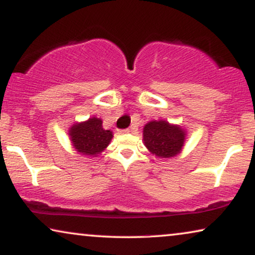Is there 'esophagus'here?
Masks as SVG:
<instances>
[{"label": "esophagus", "mask_w": 255, "mask_h": 255, "mask_svg": "<svg viewBox=\"0 0 255 255\" xmlns=\"http://www.w3.org/2000/svg\"><path fill=\"white\" fill-rule=\"evenodd\" d=\"M135 128L130 127V128H127V129H122V130H119V133L120 134H124V133H130V131H133Z\"/></svg>", "instance_id": "esophagus-1"}]
</instances>
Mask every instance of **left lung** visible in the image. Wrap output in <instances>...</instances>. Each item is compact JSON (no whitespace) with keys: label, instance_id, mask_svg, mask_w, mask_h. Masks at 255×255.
Instances as JSON below:
<instances>
[{"label":"left lung","instance_id":"8db88e82","mask_svg":"<svg viewBox=\"0 0 255 255\" xmlns=\"http://www.w3.org/2000/svg\"><path fill=\"white\" fill-rule=\"evenodd\" d=\"M185 133L181 127L165 121H151L144 126V144L152 154L168 158L177 155L184 144Z\"/></svg>","mask_w":255,"mask_h":255}]
</instances>
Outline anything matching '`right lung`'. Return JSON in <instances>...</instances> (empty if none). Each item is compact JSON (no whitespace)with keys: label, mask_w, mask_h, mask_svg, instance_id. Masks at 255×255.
<instances>
[{"label":"right lung","mask_w":255,"mask_h":255,"mask_svg":"<svg viewBox=\"0 0 255 255\" xmlns=\"http://www.w3.org/2000/svg\"><path fill=\"white\" fill-rule=\"evenodd\" d=\"M70 136L77 151L83 155L97 156L107 147L113 134L111 130L104 129L100 119L92 118L83 124L74 125L70 130Z\"/></svg>","instance_id":"add662e5"}]
</instances>
